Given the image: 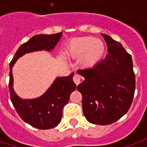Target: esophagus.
<instances>
[{
	"label": "esophagus",
	"instance_id": "1",
	"mask_svg": "<svg viewBox=\"0 0 147 147\" xmlns=\"http://www.w3.org/2000/svg\"><path fill=\"white\" fill-rule=\"evenodd\" d=\"M73 81L74 82L76 83V85H78L84 81V78L82 76H81L80 75H78V74H76L73 77Z\"/></svg>",
	"mask_w": 147,
	"mask_h": 147
}]
</instances>
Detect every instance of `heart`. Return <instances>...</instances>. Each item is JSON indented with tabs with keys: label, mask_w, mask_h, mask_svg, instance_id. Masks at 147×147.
I'll return each mask as SVG.
<instances>
[{
	"label": "heart",
	"mask_w": 147,
	"mask_h": 147,
	"mask_svg": "<svg viewBox=\"0 0 147 147\" xmlns=\"http://www.w3.org/2000/svg\"><path fill=\"white\" fill-rule=\"evenodd\" d=\"M105 42L93 36H81L71 39L65 47L68 57L78 59L84 68H93L100 62L105 54Z\"/></svg>",
	"instance_id": "heart-1"
}]
</instances>
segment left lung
Returning <instances> with one entry per match:
<instances>
[{"mask_svg":"<svg viewBox=\"0 0 147 147\" xmlns=\"http://www.w3.org/2000/svg\"><path fill=\"white\" fill-rule=\"evenodd\" d=\"M108 54L93 68L78 70L85 78L77 89L82 94V109L88 121L108 125L128 111L135 92L131 55L121 42L102 34Z\"/></svg>","mask_w":147,"mask_h":147,"instance_id":"left-lung-1","label":"left lung"}]
</instances>
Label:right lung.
<instances>
[{"label": "right lung", "instance_id": "add662e5", "mask_svg": "<svg viewBox=\"0 0 147 147\" xmlns=\"http://www.w3.org/2000/svg\"><path fill=\"white\" fill-rule=\"evenodd\" d=\"M62 33L45 35H36L19 47L10 63V100L17 114L22 120L33 127L47 130L56 127L62 117V110L70 98V94L76 88L72 78L74 73L66 77H58L49 88L35 99H22L13 88L12 68L18 58L35 51H51L54 49L62 37Z\"/></svg>", "mask_w": 147, "mask_h": 147}]
</instances>
